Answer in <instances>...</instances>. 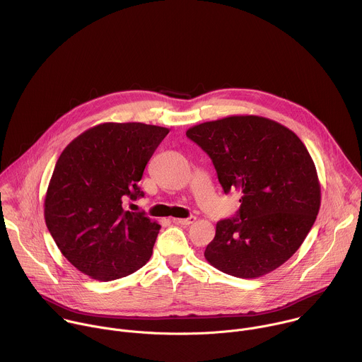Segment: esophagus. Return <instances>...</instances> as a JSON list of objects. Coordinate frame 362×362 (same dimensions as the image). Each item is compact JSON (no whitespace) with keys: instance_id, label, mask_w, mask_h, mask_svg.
Returning <instances> with one entry per match:
<instances>
[{"instance_id":"34e87169","label":"esophagus","mask_w":362,"mask_h":362,"mask_svg":"<svg viewBox=\"0 0 362 362\" xmlns=\"http://www.w3.org/2000/svg\"><path fill=\"white\" fill-rule=\"evenodd\" d=\"M195 220H197V217H195V216H189V217H187V218H174L173 221H174L175 224H181V226H189V224L195 223Z\"/></svg>"}]
</instances>
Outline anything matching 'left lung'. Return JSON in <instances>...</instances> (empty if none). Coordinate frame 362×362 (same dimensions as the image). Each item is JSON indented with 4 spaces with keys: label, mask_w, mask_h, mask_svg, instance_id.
<instances>
[{
    "label": "left lung",
    "mask_w": 362,
    "mask_h": 362,
    "mask_svg": "<svg viewBox=\"0 0 362 362\" xmlns=\"http://www.w3.org/2000/svg\"><path fill=\"white\" fill-rule=\"evenodd\" d=\"M187 136L211 158L224 192L243 194L237 216L217 221L207 262L223 273L257 279L291 258L320 207L317 173L301 139L259 115L204 122Z\"/></svg>",
    "instance_id": "1"
}]
</instances>
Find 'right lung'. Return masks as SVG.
<instances>
[{"label": "right lung", "instance_id": "add662e5", "mask_svg": "<svg viewBox=\"0 0 362 362\" xmlns=\"http://www.w3.org/2000/svg\"><path fill=\"white\" fill-rule=\"evenodd\" d=\"M167 128L104 122L75 138L57 160L45 218L58 250L100 281L132 274L152 257L160 224L125 209L144 198V170Z\"/></svg>", "mask_w": 362, "mask_h": 362}]
</instances>
